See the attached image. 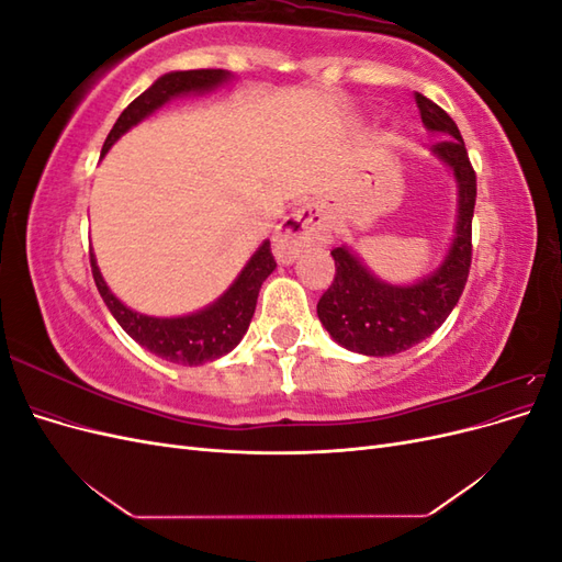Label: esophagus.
<instances>
[{
    "label": "esophagus",
    "mask_w": 562,
    "mask_h": 562,
    "mask_svg": "<svg viewBox=\"0 0 562 562\" xmlns=\"http://www.w3.org/2000/svg\"><path fill=\"white\" fill-rule=\"evenodd\" d=\"M330 239L328 215L318 203H307L291 215L274 232V255L279 262H293L300 250L326 244Z\"/></svg>",
    "instance_id": "34e87169"
}]
</instances>
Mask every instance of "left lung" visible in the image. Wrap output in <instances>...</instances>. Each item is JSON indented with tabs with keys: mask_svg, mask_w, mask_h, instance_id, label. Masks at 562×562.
I'll list each match as a JSON object with an SVG mask.
<instances>
[{
	"mask_svg": "<svg viewBox=\"0 0 562 562\" xmlns=\"http://www.w3.org/2000/svg\"><path fill=\"white\" fill-rule=\"evenodd\" d=\"M415 103L424 126L446 138L431 149L452 168L459 182L457 236L440 269L407 288L378 281L347 248L330 250L335 279L321 295L316 312L335 342L366 356L398 353L436 333L462 297L471 269L475 171L452 116L422 93H415Z\"/></svg>",
	"mask_w": 562,
	"mask_h": 562,
	"instance_id": "1",
	"label": "left lung"
}]
</instances>
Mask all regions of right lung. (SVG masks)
<instances>
[{"label": "right lung", "mask_w": 562, "mask_h": 562, "mask_svg": "<svg viewBox=\"0 0 562 562\" xmlns=\"http://www.w3.org/2000/svg\"><path fill=\"white\" fill-rule=\"evenodd\" d=\"M227 77L229 75L225 70H187L159 77L145 93H140L122 114H119L116 124L112 126L103 145V155L114 145L119 135L143 122L149 112L161 108L168 98L190 91L213 89ZM274 255L269 250V241H265L260 250L252 255L250 262L244 267L239 279L234 281L229 291L215 304H211L209 310L182 318H151L138 312H131L110 293V288L103 281V277H100L95 258L91 252V274L98 285V293L105 300L108 310L112 312L119 326L151 353L182 366H201L215 361L241 342V337L246 335L250 318L255 314V304H258L262 281L274 271Z\"/></svg>", "instance_id": "1"}]
</instances>
